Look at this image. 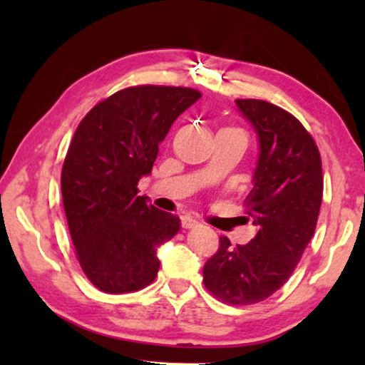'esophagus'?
<instances>
[{
  "label": "esophagus",
  "instance_id": "obj_1",
  "mask_svg": "<svg viewBox=\"0 0 365 365\" xmlns=\"http://www.w3.org/2000/svg\"><path fill=\"white\" fill-rule=\"evenodd\" d=\"M200 225V222H197L195 217H191V215H183L182 217V227L183 228H195Z\"/></svg>",
  "mask_w": 365,
  "mask_h": 365
}]
</instances>
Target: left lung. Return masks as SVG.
<instances>
[{"label":"left lung","instance_id":"8db88e82","mask_svg":"<svg viewBox=\"0 0 365 365\" xmlns=\"http://www.w3.org/2000/svg\"><path fill=\"white\" fill-rule=\"evenodd\" d=\"M257 133L259 158L246 214L256 237L220 246L202 270L206 288L222 302L256 304L285 285L314 237L322 205V160L316 141L294 115L262 100H237Z\"/></svg>","mask_w":365,"mask_h":365}]
</instances>
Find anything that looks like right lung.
<instances>
[{
  "label": "right lung",
  "instance_id": "add662e5",
  "mask_svg": "<svg viewBox=\"0 0 365 365\" xmlns=\"http://www.w3.org/2000/svg\"><path fill=\"white\" fill-rule=\"evenodd\" d=\"M200 98L185 86H130L98 103L73 133L61 172L64 211L80 267L104 293L150 285L158 248L180 230L177 215L138 196V182L172 123Z\"/></svg>",
  "mask_w": 365,
  "mask_h": 365
}]
</instances>
